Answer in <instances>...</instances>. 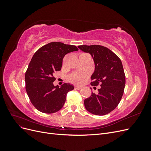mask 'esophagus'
Masks as SVG:
<instances>
[{"label": "esophagus", "instance_id": "esophagus-1", "mask_svg": "<svg viewBox=\"0 0 151 151\" xmlns=\"http://www.w3.org/2000/svg\"><path fill=\"white\" fill-rule=\"evenodd\" d=\"M75 89L79 90V89H82V87H81V86H75Z\"/></svg>", "mask_w": 151, "mask_h": 151}]
</instances>
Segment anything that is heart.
<instances>
[{
	"label": "heart",
	"instance_id": "heart-1",
	"mask_svg": "<svg viewBox=\"0 0 151 151\" xmlns=\"http://www.w3.org/2000/svg\"><path fill=\"white\" fill-rule=\"evenodd\" d=\"M88 77V73L86 72H76L70 76V81L72 83L77 84H81L86 80Z\"/></svg>",
	"mask_w": 151,
	"mask_h": 151
}]
</instances>
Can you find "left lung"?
<instances>
[{
	"label": "left lung",
	"instance_id": "8db88e82",
	"mask_svg": "<svg viewBox=\"0 0 151 151\" xmlns=\"http://www.w3.org/2000/svg\"><path fill=\"white\" fill-rule=\"evenodd\" d=\"M78 48L93 58L95 70L91 86H101L98 94L92 93L84 100L85 108L96 115H106L116 108L124 92L125 75L122 61L111 50L101 45H80Z\"/></svg>",
	"mask_w": 151,
	"mask_h": 151
}]
</instances>
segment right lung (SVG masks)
<instances>
[{
    "label": "right lung",
    "instance_id": "obj_1",
    "mask_svg": "<svg viewBox=\"0 0 151 151\" xmlns=\"http://www.w3.org/2000/svg\"><path fill=\"white\" fill-rule=\"evenodd\" d=\"M75 45L51 42L41 47L31 58L25 74L26 91L31 103L44 113H55L63 107L67 94L74 89L65 83L54 86L53 74L60 71L66 54L77 51Z\"/></svg>",
    "mask_w": 151,
    "mask_h": 151
}]
</instances>
